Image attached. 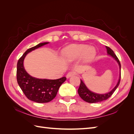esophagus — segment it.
Returning a JSON list of instances; mask_svg holds the SVG:
<instances>
[{"instance_id":"1","label":"esophagus","mask_w":134,"mask_h":134,"mask_svg":"<svg viewBox=\"0 0 134 134\" xmlns=\"http://www.w3.org/2000/svg\"><path fill=\"white\" fill-rule=\"evenodd\" d=\"M75 74V71H70V72H69L68 73L66 74V78H70V77H71V76H73V75H74Z\"/></svg>"}]
</instances>
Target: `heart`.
<instances>
[{
	"instance_id": "heart-1",
	"label": "heart",
	"mask_w": 134,
	"mask_h": 134,
	"mask_svg": "<svg viewBox=\"0 0 134 134\" xmlns=\"http://www.w3.org/2000/svg\"><path fill=\"white\" fill-rule=\"evenodd\" d=\"M94 55V48L85 44H71L65 48L62 52L63 58L68 62H72L82 58L84 62H88Z\"/></svg>"
}]
</instances>
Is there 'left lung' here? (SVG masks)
Instances as JSON below:
<instances>
[{
  "label": "left lung",
  "mask_w": 134,
  "mask_h": 134,
  "mask_svg": "<svg viewBox=\"0 0 134 134\" xmlns=\"http://www.w3.org/2000/svg\"><path fill=\"white\" fill-rule=\"evenodd\" d=\"M106 48H107V54L109 55H111L112 57H113L117 61V62L118 63V64L119 65L120 69L121 70L120 62L119 59L117 58L116 55L115 54L114 52H113V51L111 49V48H109L108 46H106ZM120 80H121V72H120L119 82L116 84V87L113 88L111 92L106 93V94H97V93H93V92L90 91L87 88V87H86V85H85V84L83 83V81L82 80H80V84L78 90V94H79V96L81 97V98H82L83 100H84V101H86V102H87L93 103H97V102H102V101L107 100L113 94V93H114V92L116 91L117 88L118 87V86H119Z\"/></svg>",
  "instance_id": "left-lung-1"
}]
</instances>
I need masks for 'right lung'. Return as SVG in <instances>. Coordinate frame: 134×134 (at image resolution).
I'll return each mask as SVG.
<instances>
[{"mask_svg":"<svg viewBox=\"0 0 134 134\" xmlns=\"http://www.w3.org/2000/svg\"><path fill=\"white\" fill-rule=\"evenodd\" d=\"M47 43L48 42L40 43L28 48L17 63V80L19 86L28 99L40 103L49 102L53 99L61 85L66 79L65 76L54 80L37 79L30 75L24 68L23 60L27 54Z\"/></svg>","mask_w":134,"mask_h":134,"instance_id":"1","label":"right lung"}]
</instances>
